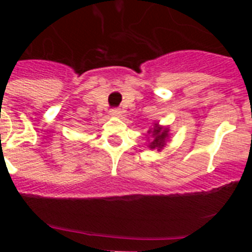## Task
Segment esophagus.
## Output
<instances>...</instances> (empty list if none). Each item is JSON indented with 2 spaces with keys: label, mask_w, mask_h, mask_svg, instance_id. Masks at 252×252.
<instances>
[{
  "label": "esophagus",
  "mask_w": 252,
  "mask_h": 252,
  "mask_svg": "<svg viewBox=\"0 0 252 252\" xmlns=\"http://www.w3.org/2000/svg\"><path fill=\"white\" fill-rule=\"evenodd\" d=\"M110 113L113 117H120V116L122 115V111L120 110V108H112V110L110 111Z\"/></svg>",
  "instance_id": "34e87169"
}]
</instances>
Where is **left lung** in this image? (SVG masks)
I'll return each mask as SVG.
<instances>
[{
	"mask_svg": "<svg viewBox=\"0 0 252 252\" xmlns=\"http://www.w3.org/2000/svg\"><path fill=\"white\" fill-rule=\"evenodd\" d=\"M149 133L153 135V141L149 144V148L157 149L158 151L161 150L165 146L166 139L169 137V128L161 127V126H159V124H155L153 130H149Z\"/></svg>",
	"mask_w": 252,
	"mask_h": 252,
	"instance_id": "8db88e82",
	"label": "left lung"
}]
</instances>
